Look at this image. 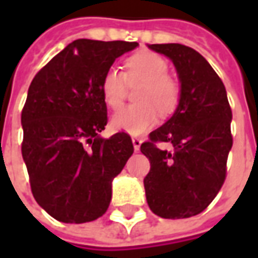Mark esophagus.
<instances>
[{
  "mask_svg": "<svg viewBox=\"0 0 258 258\" xmlns=\"http://www.w3.org/2000/svg\"><path fill=\"white\" fill-rule=\"evenodd\" d=\"M141 144H142V140H140V138H133V145H134V149L137 152L140 151Z\"/></svg>",
  "mask_w": 258,
  "mask_h": 258,
  "instance_id": "esophagus-1",
  "label": "esophagus"
}]
</instances>
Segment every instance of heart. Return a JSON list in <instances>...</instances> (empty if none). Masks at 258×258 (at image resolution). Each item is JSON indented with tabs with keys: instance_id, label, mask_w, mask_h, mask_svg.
Returning <instances> with one entry per match:
<instances>
[{
	"instance_id": "obj_1",
	"label": "heart",
	"mask_w": 258,
	"mask_h": 258,
	"mask_svg": "<svg viewBox=\"0 0 258 258\" xmlns=\"http://www.w3.org/2000/svg\"><path fill=\"white\" fill-rule=\"evenodd\" d=\"M125 74L117 68H109L101 80L103 102L112 109L123 103L127 83L142 84L137 91V105L125 106L113 114L110 124L114 130L131 135H141L157 121V112L167 116L179 102V85L168 77L166 59L152 51H141L125 60Z\"/></svg>"
}]
</instances>
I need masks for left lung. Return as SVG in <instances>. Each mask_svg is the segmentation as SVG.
Here are the masks:
<instances>
[{"mask_svg": "<svg viewBox=\"0 0 258 258\" xmlns=\"http://www.w3.org/2000/svg\"><path fill=\"white\" fill-rule=\"evenodd\" d=\"M148 48L173 62L179 102L173 116L141 145L151 162L144 178L146 202L162 218H189L205 210L224 184L232 112L221 79L199 52L182 44ZM155 142H170L174 151H162Z\"/></svg>", "mask_w": 258, "mask_h": 258, "instance_id": "left-lung-1", "label": "left lung"}]
</instances>
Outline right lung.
I'll list each match as a JSON object with an SVG mask.
<instances>
[{"mask_svg":"<svg viewBox=\"0 0 258 258\" xmlns=\"http://www.w3.org/2000/svg\"><path fill=\"white\" fill-rule=\"evenodd\" d=\"M138 42H70L36 74L22 112L25 160L33 196L55 220L94 221L105 214L112 182L134 152L128 134L103 138V73Z\"/></svg>","mask_w":258,"mask_h":258,"instance_id":"1","label":"right lung"}]
</instances>
